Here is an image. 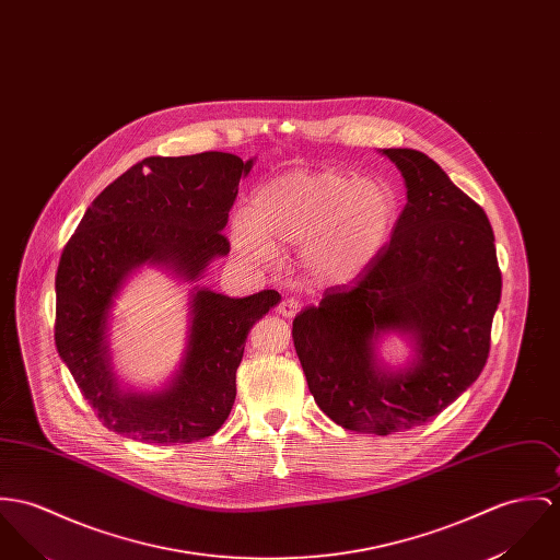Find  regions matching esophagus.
Wrapping results in <instances>:
<instances>
[{"instance_id": "esophagus-1", "label": "esophagus", "mask_w": 560, "mask_h": 560, "mask_svg": "<svg viewBox=\"0 0 560 560\" xmlns=\"http://www.w3.org/2000/svg\"><path fill=\"white\" fill-rule=\"evenodd\" d=\"M300 310H302V302L295 300V298H287V300H282L280 305H278V312H280L282 316H287V318H293Z\"/></svg>"}]
</instances>
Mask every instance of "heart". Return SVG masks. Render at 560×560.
Returning a JSON list of instances; mask_svg holds the SVG:
<instances>
[{"mask_svg": "<svg viewBox=\"0 0 560 560\" xmlns=\"http://www.w3.org/2000/svg\"><path fill=\"white\" fill-rule=\"evenodd\" d=\"M396 220L398 197L383 179L338 168L293 171L256 190L248 215L231 222V242L250 262L269 260L271 244H304L310 276L342 282L381 256Z\"/></svg>", "mask_w": 560, "mask_h": 560, "instance_id": "b5f03b06", "label": "heart"}]
</instances>
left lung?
I'll list each match as a JSON object with an SVG mask.
<instances>
[{
  "instance_id": "1",
  "label": "left lung",
  "mask_w": 560,
  "mask_h": 560,
  "mask_svg": "<svg viewBox=\"0 0 560 560\" xmlns=\"http://www.w3.org/2000/svg\"><path fill=\"white\" fill-rule=\"evenodd\" d=\"M407 184L389 244L351 284L329 287L293 320V342L318 408L347 430L387 436L423 425L481 374L501 269L486 211L417 150H383ZM398 328L418 361L389 375L373 340Z\"/></svg>"
}]
</instances>
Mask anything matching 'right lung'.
I'll list each match as a JSON object with an SVG mask.
<instances>
[{
  "instance_id": "1",
  "label": "right lung",
  "mask_w": 560,
  "mask_h": 560,
  "mask_svg": "<svg viewBox=\"0 0 560 560\" xmlns=\"http://www.w3.org/2000/svg\"><path fill=\"white\" fill-rule=\"evenodd\" d=\"M250 168L253 160L233 153L150 155L102 190L68 240L55 276V345L108 430L173 445L207 439L226 421L248 331L280 302L278 291L242 300L197 291L182 370L150 396L117 387L106 318L121 282L143 262L197 280L211 258L229 255L222 229Z\"/></svg>"
}]
</instances>
